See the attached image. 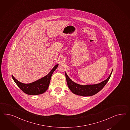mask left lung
I'll return each mask as SVG.
<instances>
[{
    "label": "left lung",
    "instance_id": "8db88e82",
    "mask_svg": "<svg viewBox=\"0 0 130 130\" xmlns=\"http://www.w3.org/2000/svg\"><path fill=\"white\" fill-rule=\"evenodd\" d=\"M112 72V70L108 77L105 79V80L96 84L85 85L78 84L70 79V78L67 75L66 72L65 76L66 78L68 86L71 91L76 95L83 96H88L96 94L105 87V86L109 80Z\"/></svg>",
    "mask_w": 130,
    "mask_h": 130
}]
</instances>
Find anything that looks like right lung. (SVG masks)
Returning a JSON list of instances; mask_svg holds the SVG:
<instances>
[{"mask_svg": "<svg viewBox=\"0 0 130 130\" xmlns=\"http://www.w3.org/2000/svg\"><path fill=\"white\" fill-rule=\"evenodd\" d=\"M58 65L59 64L56 65L49 73L44 77L31 83H23L15 79L13 75H12V77L18 87L25 94L29 95L42 94L46 91L49 88L52 74L57 68Z\"/></svg>", "mask_w": 130, "mask_h": 130, "instance_id": "obj_1", "label": "right lung"}]
</instances>
